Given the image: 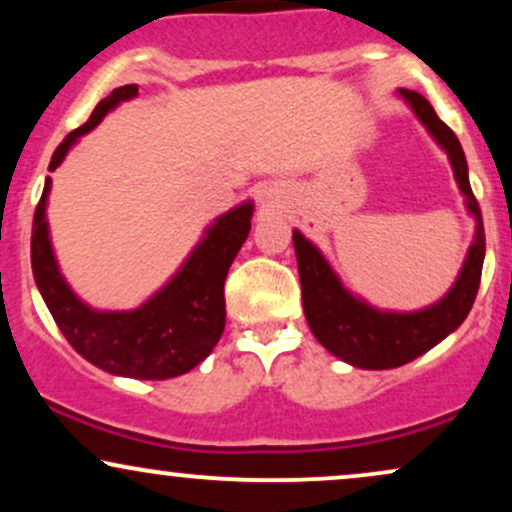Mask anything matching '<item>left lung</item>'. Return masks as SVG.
Masks as SVG:
<instances>
[{
	"label": "left lung",
	"mask_w": 512,
	"mask_h": 512,
	"mask_svg": "<svg viewBox=\"0 0 512 512\" xmlns=\"http://www.w3.org/2000/svg\"><path fill=\"white\" fill-rule=\"evenodd\" d=\"M399 96L414 110L421 125L428 129L433 139L445 149L450 158L452 173L464 195L467 211L477 221V236L469 245L467 260H464L457 281L438 303L428 305L414 313H392L368 305L354 293H349L334 274L330 262L320 250L303 236L293 231V248H296L298 274H301L303 310L315 339L325 346L330 354L356 368L387 370L404 366L416 356L426 354L438 342H443L450 332L462 325L464 317L472 310L477 298L481 267H484V221L472 187H469L467 158L455 132L436 115L433 105L421 93L399 88Z\"/></svg>",
	"instance_id": "left-lung-1"
}]
</instances>
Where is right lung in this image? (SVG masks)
I'll use <instances>...</instances> for the list:
<instances>
[{
  "label": "right lung",
  "instance_id": "obj_1",
  "mask_svg": "<svg viewBox=\"0 0 512 512\" xmlns=\"http://www.w3.org/2000/svg\"><path fill=\"white\" fill-rule=\"evenodd\" d=\"M137 84L115 88L96 105L88 122L69 132L52 154L55 170L76 144L115 105L137 96ZM50 178L33 216L31 267L40 296L76 354L105 373L137 380H166L187 373L211 354L226 327L223 284L250 233L252 202L238 204L207 228L178 274L134 310H93L76 298L57 267L48 219Z\"/></svg>",
  "mask_w": 512,
  "mask_h": 512
}]
</instances>
